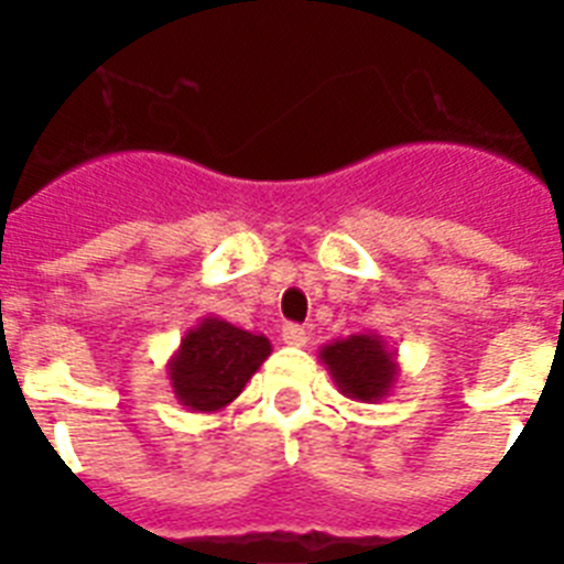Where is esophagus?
<instances>
[{
    "mask_svg": "<svg viewBox=\"0 0 564 564\" xmlns=\"http://www.w3.org/2000/svg\"><path fill=\"white\" fill-rule=\"evenodd\" d=\"M307 330L302 325H285L282 327V341L288 344V347H305L307 344Z\"/></svg>",
    "mask_w": 564,
    "mask_h": 564,
    "instance_id": "esophagus-1",
    "label": "esophagus"
}]
</instances>
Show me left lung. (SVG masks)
I'll list each match as a JSON object with an SVG mask.
<instances>
[{"label":"left lung","instance_id":"1","mask_svg":"<svg viewBox=\"0 0 564 564\" xmlns=\"http://www.w3.org/2000/svg\"><path fill=\"white\" fill-rule=\"evenodd\" d=\"M318 361L327 367L338 392L352 401L378 403L395 387L398 352L378 333L336 338L318 350Z\"/></svg>","mask_w":564,"mask_h":564}]
</instances>
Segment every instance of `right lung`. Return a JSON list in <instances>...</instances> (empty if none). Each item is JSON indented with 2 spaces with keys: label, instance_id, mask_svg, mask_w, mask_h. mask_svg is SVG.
Listing matches in <instances>:
<instances>
[{
  "label": "right lung",
  "instance_id": "add662e5",
  "mask_svg": "<svg viewBox=\"0 0 564 564\" xmlns=\"http://www.w3.org/2000/svg\"><path fill=\"white\" fill-rule=\"evenodd\" d=\"M271 356L262 333H248L217 316L200 318L169 358L174 398L192 412H220L246 390L253 372Z\"/></svg>",
  "mask_w": 564,
  "mask_h": 564
}]
</instances>
